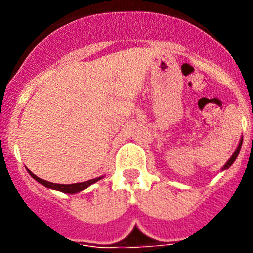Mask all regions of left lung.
Returning a JSON list of instances; mask_svg holds the SVG:
<instances>
[{
    "instance_id": "left-lung-1",
    "label": "left lung",
    "mask_w": 253,
    "mask_h": 253,
    "mask_svg": "<svg viewBox=\"0 0 253 253\" xmlns=\"http://www.w3.org/2000/svg\"><path fill=\"white\" fill-rule=\"evenodd\" d=\"M242 140H243V139H241V142H240V144H238V147H237L236 152H234V153L232 154V157L229 158V160L227 161V163H225L224 166H223V169H227L228 167H231V166H232V163H233L234 161H236L237 156H238V153H240V151H241V147H242Z\"/></svg>"
}]
</instances>
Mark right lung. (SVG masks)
Returning <instances> with one entry per match:
<instances>
[{"label":"right lung","mask_w":253,"mask_h":253,"mask_svg":"<svg viewBox=\"0 0 253 253\" xmlns=\"http://www.w3.org/2000/svg\"><path fill=\"white\" fill-rule=\"evenodd\" d=\"M28 172L30 173V176L34 180H37L39 184L44 185L45 187H49V189H53V190H58V191H62V193H66V194H75V193H78V191H82V190L87 189V187L90 186V185L95 184V182H97L99 180H101V177H97V178H93V180H88V181H84V182H80V184H71V185H62V184H53V182H48V181L43 180V178L38 177V176H35L34 173L31 171Z\"/></svg>","instance_id":"1"}]
</instances>
